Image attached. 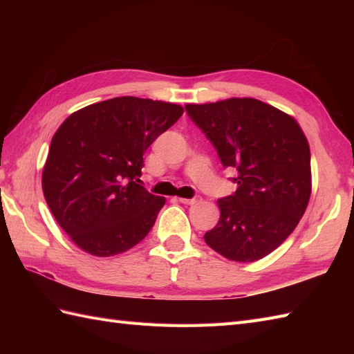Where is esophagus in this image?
<instances>
[{"label": "esophagus", "mask_w": 354, "mask_h": 354, "mask_svg": "<svg viewBox=\"0 0 354 354\" xmlns=\"http://www.w3.org/2000/svg\"><path fill=\"white\" fill-rule=\"evenodd\" d=\"M199 201H201V196H194L192 199L179 198V202H181V204H184V205H193V204H196V202H199Z\"/></svg>", "instance_id": "1"}]
</instances>
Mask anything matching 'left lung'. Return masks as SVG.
<instances>
[{
    "instance_id": "obj_1",
    "label": "left lung",
    "mask_w": 354,
    "mask_h": 354,
    "mask_svg": "<svg viewBox=\"0 0 354 354\" xmlns=\"http://www.w3.org/2000/svg\"><path fill=\"white\" fill-rule=\"evenodd\" d=\"M187 114L234 167L237 190L217 201L221 217L205 232L225 259L255 261L277 250L301 219L312 193L310 149L297 120L251 97L185 104Z\"/></svg>"
}]
</instances>
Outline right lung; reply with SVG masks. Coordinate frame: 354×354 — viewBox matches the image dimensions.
<instances>
[{
	"label": "right lung",
	"mask_w": 354,
	"mask_h": 354,
	"mask_svg": "<svg viewBox=\"0 0 354 354\" xmlns=\"http://www.w3.org/2000/svg\"><path fill=\"white\" fill-rule=\"evenodd\" d=\"M183 112L175 103L126 95L89 104L59 126L42 192L80 250L111 257L149 234L165 199L138 184L142 155Z\"/></svg>",
	"instance_id": "right-lung-1"
}]
</instances>
